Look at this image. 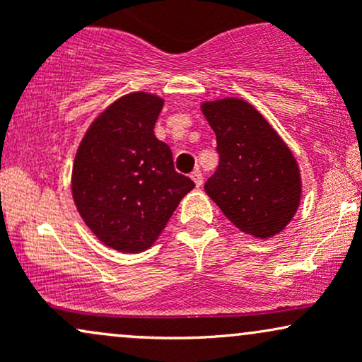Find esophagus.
I'll return each mask as SVG.
<instances>
[{"label":"esophagus","instance_id":"esophagus-1","mask_svg":"<svg viewBox=\"0 0 362 362\" xmlns=\"http://www.w3.org/2000/svg\"><path fill=\"white\" fill-rule=\"evenodd\" d=\"M190 178H192V180L195 182V185H197V187L202 185V172L199 168L194 170V172L190 173Z\"/></svg>","mask_w":362,"mask_h":362}]
</instances>
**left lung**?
<instances>
[{"instance_id": "1", "label": "left lung", "mask_w": 362, "mask_h": 362, "mask_svg": "<svg viewBox=\"0 0 362 362\" xmlns=\"http://www.w3.org/2000/svg\"><path fill=\"white\" fill-rule=\"evenodd\" d=\"M202 114L216 132L219 165L204 190L243 233L271 238L296 214L301 177L281 136L242 98L204 102Z\"/></svg>"}]
</instances>
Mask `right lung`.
Wrapping results in <instances>:
<instances>
[{"mask_svg": "<svg viewBox=\"0 0 362 362\" xmlns=\"http://www.w3.org/2000/svg\"><path fill=\"white\" fill-rule=\"evenodd\" d=\"M163 98L134 91L91 122L73 163L71 190L86 226L107 247L139 253L156 242L195 184L175 172L155 136Z\"/></svg>", "mask_w": 362, "mask_h": 362, "instance_id": "add662e5", "label": "right lung"}]
</instances>
